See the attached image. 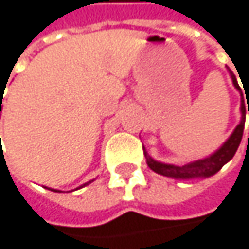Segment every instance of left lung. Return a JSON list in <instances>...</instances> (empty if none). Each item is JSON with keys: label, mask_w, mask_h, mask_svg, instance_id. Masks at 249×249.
<instances>
[{"label": "left lung", "mask_w": 249, "mask_h": 249, "mask_svg": "<svg viewBox=\"0 0 249 249\" xmlns=\"http://www.w3.org/2000/svg\"><path fill=\"white\" fill-rule=\"evenodd\" d=\"M230 72V71H229ZM230 76H232L233 85L236 90L242 94L241 87L236 81V76L230 72ZM247 96V93H245ZM248 103V102H247ZM241 122L238 124V127L235 128V131L232 133L223 146L215 150L213 155H210L208 158L204 159H198V161H193L184 165H173V164H164V162H158L153 158H150L146 152V149L143 147L144 156H146V162L149 165V168L158 174L165 176V177H173V178H178V180H189V178H205V177H211L214 176L217 171H220L223 168L224 164H227L230 159H232L241 144L242 140V134H244V127H245V116H247V106L244 103V97H242V103H241ZM248 116H249V105H248ZM248 142H249V133H248Z\"/></svg>", "instance_id": "1"}]
</instances>
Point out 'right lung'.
Here are the masks:
<instances>
[{"label":"right lung","instance_id":"1","mask_svg":"<svg viewBox=\"0 0 249 249\" xmlns=\"http://www.w3.org/2000/svg\"><path fill=\"white\" fill-rule=\"evenodd\" d=\"M1 103H2V100L0 102V116H1ZM0 136H1V134H0ZM88 183H90V181H88ZM85 184H87V183H85ZM85 184H84V186H85ZM54 192H57V190H54Z\"/></svg>","mask_w":249,"mask_h":249}]
</instances>
